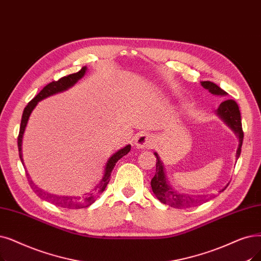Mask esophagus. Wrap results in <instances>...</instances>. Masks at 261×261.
I'll list each match as a JSON object with an SVG mask.
<instances>
[{
  "instance_id": "34e87169",
  "label": "esophagus",
  "mask_w": 261,
  "mask_h": 261,
  "mask_svg": "<svg viewBox=\"0 0 261 261\" xmlns=\"http://www.w3.org/2000/svg\"><path fill=\"white\" fill-rule=\"evenodd\" d=\"M134 144L135 146L139 147V148H152L154 145V141L150 134L143 132L138 134V137L134 140Z\"/></svg>"
}]
</instances>
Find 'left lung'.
Here are the masks:
<instances>
[{
	"instance_id": "1",
	"label": "left lung",
	"mask_w": 261,
	"mask_h": 261,
	"mask_svg": "<svg viewBox=\"0 0 261 261\" xmlns=\"http://www.w3.org/2000/svg\"><path fill=\"white\" fill-rule=\"evenodd\" d=\"M200 83L213 95H219V96L227 95V93H226L225 90H223L220 86H218L213 82L202 81ZM218 115H220L221 118L224 119V121L228 124V126L234 131L237 137L239 138V147H238V150H237V159H238L241 153V147H242L243 138H244L239 106H238V103L234 100L226 99L220 105L218 109ZM154 155L156 158V163H155L156 167H155V175L151 179V189L154 195L161 202L166 203V205L176 209H186V208L195 207L197 205H201L202 202L207 201L208 199H210V197H212V195L210 197H207L206 195L191 196V195L177 193L175 190H173L167 185L162 162L160 161V159H159L156 152H154ZM226 188H227V186L225 187V189ZM225 189H223V191Z\"/></svg>"
}]
</instances>
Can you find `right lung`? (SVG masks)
<instances>
[{"label":"right lung","instance_id":"add662e5","mask_svg":"<svg viewBox=\"0 0 261 261\" xmlns=\"http://www.w3.org/2000/svg\"><path fill=\"white\" fill-rule=\"evenodd\" d=\"M86 71V67H82L80 71H77L75 73L69 74L63 76L61 79H59L58 81H53L51 83H49L48 85L44 86L40 92L34 97L29 105L24 108L23 114H22V118H21V124H20V131H19V135H18V149H19V156L21 159L22 164L24 165L23 163V159H22V138H23V133L27 127V123L29 120V117L31 115V113L33 111V109L35 108L38 103V101L47 98L53 94L63 92V90H66L69 87H71L73 84H75L85 74ZM131 149V146L128 145L124 147V148L118 150L116 153L113 154L106 165V171H105V176L103 178L101 179L100 184L97 186V188L95 190H93L89 193L84 194L82 197H70V196H58V195H53V194H49L47 192H43L42 190H40L39 188H37L35 185L33 184V181L31 180V178L29 177V174L27 173L28 176V180L29 184L32 187V189L34 190V192L42 199L47 200L53 205L61 207V208H67V209H80V208H84V207H88L94 203L97 199V197L102 193L105 191V189L107 188L110 178H111V173L113 169H114L117 161L119 159H121L123 155H126Z\"/></svg>","mask_w":261,"mask_h":261}]
</instances>
